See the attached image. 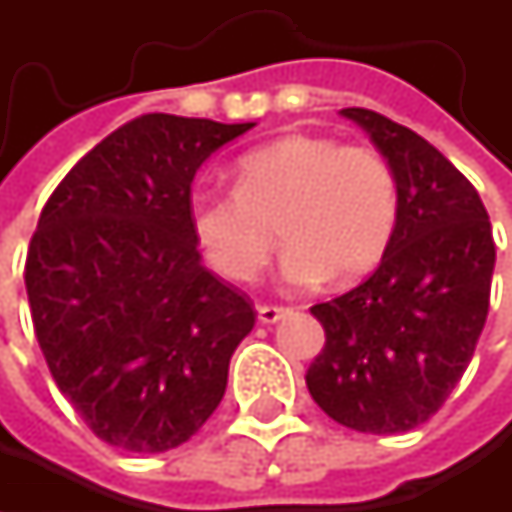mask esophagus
Masks as SVG:
<instances>
[{"mask_svg": "<svg viewBox=\"0 0 512 512\" xmlns=\"http://www.w3.org/2000/svg\"><path fill=\"white\" fill-rule=\"evenodd\" d=\"M290 311L287 308H278V305H257V320L263 323V326H272V323H278L281 317H287Z\"/></svg>", "mask_w": 512, "mask_h": 512, "instance_id": "34e87169", "label": "esophagus"}]
</instances>
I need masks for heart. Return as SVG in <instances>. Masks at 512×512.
Instances as JSON below:
<instances>
[{"label": "heart", "mask_w": 512, "mask_h": 512, "mask_svg": "<svg viewBox=\"0 0 512 512\" xmlns=\"http://www.w3.org/2000/svg\"><path fill=\"white\" fill-rule=\"evenodd\" d=\"M237 189H198L189 225L210 266L255 281L275 252L281 278L308 290L370 272L397 228L400 195L388 159L320 133H293L237 159Z\"/></svg>", "instance_id": "heart-1"}]
</instances>
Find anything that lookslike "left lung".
<instances>
[{
    "instance_id": "left-lung-1",
    "label": "left lung",
    "mask_w": 512,
    "mask_h": 512,
    "mask_svg": "<svg viewBox=\"0 0 512 512\" xmlns=\"http://www.w3.org/2000/svg\"><path fill=\"white\" fill-rule=\"evenodd\" d=\"M388 159L400 213L376 272L311 314L326 347L305 382L314 403L358 433L430 421L474 356L489 311L495 240L477 189L427 139L370 109H341Z\"/></svg>"
}]
</instances>
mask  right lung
Masks as SVG:
<instances>
[{"label": "right lung", "mask_w": 512, "mask_h": 512, "mask_svg": "<svg viewBox=\"0 0 512 512\" xmlns=\"http://www.w3.org/2000/svg\"><path fill=\"white\" fill-rule=\"evenodd\" d=\"M255 124L142 115L82 156L26 255L35 335L97 439L162 454L216 412L252 302L201 266L189 225L201 162Z\"/></svg>", "instance_id": "add662e5"}]
</instances>
